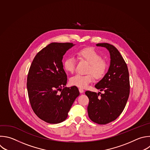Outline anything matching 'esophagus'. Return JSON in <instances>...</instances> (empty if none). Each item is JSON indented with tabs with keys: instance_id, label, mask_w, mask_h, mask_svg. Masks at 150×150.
<instances>
[{
	"instance_id": "1",
	"label": "esophagus",
	"mask_w": 150,
	"mask_h": 150,
	"mask_svg": "<svg viewBox=\"0 0 150 150\" xmlns=\"http://www.w3.org/2000/svg\"><path fill=\"white\" fill-rule=\"evenodd\" d=\"M79 92L81 93L84 92V91H83V89L82 88H79Z\"/></svg>"
}]
</instances>
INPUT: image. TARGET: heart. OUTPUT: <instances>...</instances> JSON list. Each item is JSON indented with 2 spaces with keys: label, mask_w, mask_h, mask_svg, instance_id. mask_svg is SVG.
<instances>
[{
  "label": "heart",
  "mask_w": 150,
  "mask_h": 150,
  "mask_svg": "<svg viewBox=\"0 0 150 150\" xmlns=\"http://www.w3.org/2000/svg\"><path fill=\"white\" fill-rule=\"evenodd\" d=\"M77 55L79 59H83L89 63L86 71L89 74H76L71 77L69 82L72 85L85 88L93 79V74L96 79H100L104 76L108 69V63L106 60L101 58V55L95 49L92 47H85L79 51ZM75 66L76 59L72 56L67 58L64 62V68L67 72H74Z\"/></svg>",
  "instance_id": "1"
}]
</instances>
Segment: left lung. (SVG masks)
Masks as SVG:
<instances>
[{
	"label": "left lung",
	"instance_id": "8db88e82",
	"mask_svg": "<svg viewBox=\"0 0 150 150\" xmlns=\"http://www.w3.org/2000/svg\"><path fill=\"white\" fill-rule=\"evenodd\" d=\"M96 45L107 49L110 54V65L103 78L95 85L104 92H85L89 98L87 110L93 122L106 124L116 120L126 105L130 88L129 72L125 61L114 46L107 43Z\"/></svg>",
	"mask_w": 150,
	"mask_h": 150
}]
</instances>
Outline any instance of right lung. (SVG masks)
Returning <instances> with one entry per match:
<instances>
[{
    "mask_svg": "<svg viewBox=\"0 0 150 150\" xmlns=\"http://www.w3.org/2000/svg\"><path fill=\"white\" fill-rule=\"evenodd\" d=\"M74 45L49 44L36 54L29 68L27 89L32 108L40 119L49 124L65 121L79 95L76 86L65 87L67 76L62 64L63 56Z\"/></svg>",
    "mask_w": 150,
    "mask_h": 150,
    "instance_id": "right-lung-1",
    "label": "right lung"
}]
</instances>
